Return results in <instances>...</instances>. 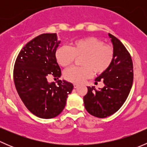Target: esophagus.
Returning <instances> with one entry per match:
<instances>
[{
  "label": "esophagus",
  "instance_id": "1",
  "mask_svg": "<svg viewBox=\"0 0 147 147\" xmlns=\"http://www.w3.org/2000/svg\"><path fill=\"white\" fill-rule=\"evenodd\" d=\"M78 84H74V88H78Z\"/></svg>",
  "mask_w": 147,
  "mask_h": 147
}]
</instances>
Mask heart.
Wrapping results in <instances>:
<instances>
[{
	"instance_id": "heart-1",
	"label": "heart",
	"mask_w": 147,
	"mask_h": 147,
	"mask_svg": "<svg viewBox=\"0 0 147 147\" xmlns=\"http://www.w3.org/2000/svg\"><path fill=\"white\" fill-rule=\"evenodd\" d=\"M82 67H73L64 73L67 80L73 83H81L92 74L100 75L109 67L114 57L113 50L104 45L100 40L94 37H87L74 41L71 47L62 46L55 53L57 63L67 67L73 63L76 57H80Z\"/></svg>"
}]
</instances>
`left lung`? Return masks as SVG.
Listing matches in <instances>:
<instances>
[{"mask_svg":"<svg viewBox=\"0 0 147 147\" xmlns=\"http://www.w3.org/2000/svg\"><path fill=\"white\" fill-rule=\"evenodd\" d=\"M113 45L114 57L109 67L95 79L104 87H87L83 98L86 110L92 116L105 118L118 111L127 100L133 84V63L129 53L116 37L108 34Z\"/></svg>","mask_w":147,"mask_h":147,"instance_id":"1","label":"left lung"}]
</instances>
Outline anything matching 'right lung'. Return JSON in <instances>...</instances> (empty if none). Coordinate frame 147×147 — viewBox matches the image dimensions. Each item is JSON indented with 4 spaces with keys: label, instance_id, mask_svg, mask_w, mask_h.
Instances as JSON below:
<instances>
[{
    "label": "right lung",
    "instance_id": "add662e5",
    "mask_svg": "<svg viewBox=\"0 0 147 147\" xmlns=\"http://www.w3.org/2000/svg\"><path fill=\"white\" fill-rule=\"evenodd\" d=\"M60 40L56 33L40 35L18 55L13 71L16 90L28 110L42 119H51L64 109L73 84L66 80L48 82L50 75L61 76L55 53Z\"/></svg>",
    "mask_w": 147,
    "mask_h": 147
}]
</instances>
